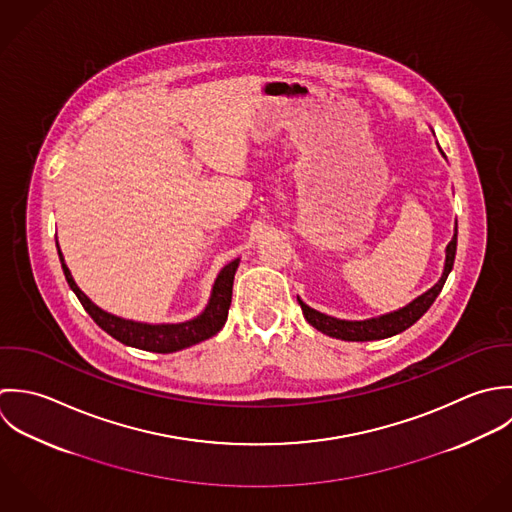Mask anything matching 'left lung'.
Instances as JSON below:
<instances>
[{"mask_svg": "<svg viewBox=\"0 0 512 512\" xmlns=\"http://www.w3.org/2000/svg\"><path fill=\"white\" fill-rule=\"evenodd\" d=\"M455 251H457V233L453 235V239L447 245L445 269H443V275H441L439 283L435 287H431L427 293H423L421 297H417L413 303H409L408 307L400 308V310L390 312V314H384L380 318H370V320H360V322L338 320V318L326 316V314H322L314 308L307 307L301 299H299V305L303 308V314H305L308 322L316 330H320V332H324L332 338H340V340H348V342H366V340H382V338L400 334V332L409 328L413 322H417L427 312V308L433 305L437 295L441 293V289L447 281V275L453 269Z\"/></svg>", "mask_w": 512, "mask_h": 512, "instance_id": "left-lung-1", "label": "left lung"}]
</instances>
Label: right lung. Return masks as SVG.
Returning <instances> with one entry per match:
<instances>
[{"label": "right lung", "instance_id": "obj_1", "mask_svg": "<svg viewBox=\"0 0 512 512\" xmlns=\"http://www.w3.org/2000/svg\"><path fill=\"white\" fill-rule=\"evenodd\" d=\"M59 259H61V267H63L69 287L73 289V293L77 295L81 305L91 314V318L103 328L104 332H108L112 338H116L118 342H122L126 346H134V348L158 352V354H170V352L194 346L202 340L211 338L213 334H217L221 330V326L227 320V312L231 305V291H233V277H235V271L239 265V259H235L221 269V273L215 279L209 305L205 307L204 312L198 318L180 322V324H144V322L118 318L114 314L104 312L103 308L93 305L91 299H87V295L75 285L65 261H63L61 249H59Z\"/></svg>", "mask_w": 512, "mask_h": 512}]
</instances>
